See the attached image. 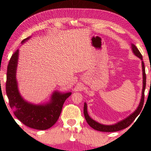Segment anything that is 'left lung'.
Listing matches in <instances>:
<instances>
[{
	"mask_svg": "<svg viewBox=\"0 0 151 151\" xmlns=\"http://www.w3.org/2000/svg\"><path fill=\"white\" fill-rule=\"evenodd\" d=\"M132 49L133 51L134 54L137 56L138 57L140 58L142 60V75H143V86H142V97L141 100H140V104L139 106H138L137 109L133 113L131 114L127 118L124 119L123 121H121L119 122L118 123L113 125H104L101 124L99 122L94 121V120L92 119L90 116H88L87 112V106L86 104L85 103L84 104V114H85V117L87 123L89 124V126L93 128L94 130L99 131L102 132H116L121 131L124 129H126L131 124L134 120L137 118V116L139 115V113L141 111L142 108L143 106V104H144V100H145V87H146V73H145V64L142 61V56L141 53L140 52L139 49L137 48L136 46L134 45H132Z\"/></svg>",
	"mask_w": 151,
	"mask_h": 151,
	"instance_id": "obj_1",
	"label": "left lung"
}]
</instances>
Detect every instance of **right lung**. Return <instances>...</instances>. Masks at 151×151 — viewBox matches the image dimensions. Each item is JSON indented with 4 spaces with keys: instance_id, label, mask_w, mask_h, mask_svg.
<instances>
[{
    "instance_id": "add662e5",
    "label": "right lung",
    "mask_w": 151,
    "mask_h": 151,
    "mask_svg": "<svg viewBox=\"0 0 151 151\" xmlns=\"http://www.w3.org/2000/svg\"><path fill=\"white\" fill-rule=\"evenodd\" d=\"M29 39H24L22 43ZM19 57V50L12 55L7 67L6 93L9 105L15 108L14 115L24 125L37 130H47L57 121L62 111L66 99L71 93H60L55 92L51 101L45 105H35L27 103L20 95L16 80V70Z\"/></svg>"
}]
</instances>
